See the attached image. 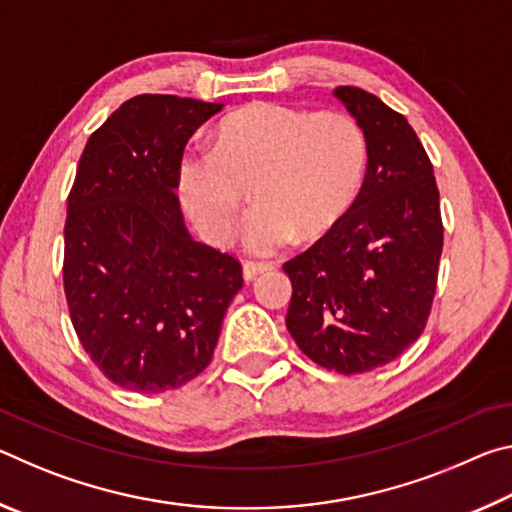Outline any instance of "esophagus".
Here are the masks:
<instances>
[{"label":"esophagus","mask_w":512,"mask_h":512,"mask_svg":"<svg viewBox=\"0 0 512 512\" xmlns=\"http://www.w3.org/2000/svg\"><path fill=\"white\" fill-rule=\"evenodd\" d=\"M271 271V264H259V262H246L244 264V280L253 282L257 275Z\"/></svg>","instance_id":"1"}]
</instances>
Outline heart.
I'll return each instance as SVG.
<instances>
[{
  "instance_id": "heart-1",
  "label": "heart",
  "mask_w": 512,
  "mask_h": 512,
  "mask_svg": "<svg viewBox=\"0 0 512 512\" xmlns=\"http://www.w3.org/2000/svg\"><path fill=\"white\" fill-rule=\"evenodd\" d=\"M366 160V137L350 115L255 101L221 121L216 146L180 153L176 192L198 232L225 244L255 178L257 205L241 223V244L273 255L298 235L318 239L339 225L357 201Z\"/></svg>"
}]
</instances>
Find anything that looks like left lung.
Masks as SVG:
<instances>
[{"label": "left lung", "instance_id": "obj_1", "mask_svg": "<svg viewBox=\"0 0 512 512\" xmlns=\"http://www.w3.org/2000/svg\"><path fill=\"white\" fill-rule=\"evenodd\" d=\"M366 137V180L348 214L284 264L287 329L311 361L357 375L393 361L427 325L443 253L438 187L400 112L359 88H336Z\"/></svg>", "mask_w": 512, "mask_h": 512}]
</instances>
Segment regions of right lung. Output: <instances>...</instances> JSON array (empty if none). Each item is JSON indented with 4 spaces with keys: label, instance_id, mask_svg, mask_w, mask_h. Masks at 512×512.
<instances>
[{
    "label": "right lung",
    "instance_id": "obj_1",
    "mask_svg": "<svg viewBox=\"0 0 512 512\" xmlns=\"http://www.w3.org/2000/svg\"><path fill=\"white\" fill-rule=\"evenodd\" d=\"M223 103L140 94L90 135L67 198L65 296L79 341L133 393L187 384L212 361L244 284L235 257L189 235L176 162Z\"/></svg>",
    "mask_w": 512,
    "mask_h": 512
}]
</instances>
